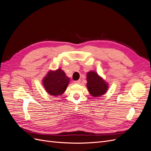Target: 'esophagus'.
Returning <instances> with one entry per match:
<instances>
[{"label":"esophagus","mask_w":151,"mask_h":151,"mask_svg":"<svg viewBox=\"0 0 151 151\" xmlns=\"http://www.w3.org/2000/svg\"><path fill=\"white\" fill-rule=\"evenodd\" d=\"M74 84H79L81 83V80H78V81H74Z\"/></svg>","instance_id":"esophagus-1"}]
</instances>
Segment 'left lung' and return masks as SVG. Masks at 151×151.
Returning a JSON list of instances; mask_svg holds the SVG:
<instances>
[{"label": "left lung", "instance_id": "left-lung-1", "mask_svg": "<svg viewBox=\"0 0 151 151\" xmlns=\"http://www.w3.org/2000/svg\"><path fill=\"white\" fill-rule=\"evenodd\" d=\"M87 87L93 97L101 96L106 92L108 84L96 73L91 71L87 74Z\"/></svg>", "mask_w": 151, "mask_h": 151}]
</instances>
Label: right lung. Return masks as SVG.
I'll return each instance as SVG.
<instances>
[{"instance_id":"1","label":"right lung","mask_w":151,"mask_h":151,"mask_svg":"<svg viewBox=\"0 0 151 151\" xmlns=\"http://www.w3.org/2000/svg\"><path fill=\"white\" fill-rule=\"evenodd\" d=\"M68 83L69 78L60 68L55 71H50L43 80L45 89L52 96L62 95L65 92Z\"/></svg>"}]
</instances>
